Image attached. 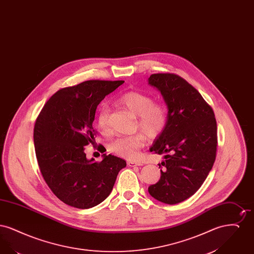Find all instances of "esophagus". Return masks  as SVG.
I'll list each match as a JSON object with an SVG mask.
<instances>
[{
	"instance_id": "obj_1",
	"label": "esophagus",
	"mask_w": 254,
	"mask_h": 254,
	"mask_svg": "<svg viewBox=\"0 0 254 254\" xmlns=\"http://www.w3.org/2000/svg\"><path fill=\"white\" fill-rule=\"evenodd\" d=\"M127 165H128L129 167H134V166H137V167H141V166H143V163H141V162H134V161H129V162L127 163Z\"/></svg>"
}]
</instances>
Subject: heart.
<instances>
[{
  "label": "heart",
  "instance_id": "1",
  "mask_svg": "<svg viewBox=\"0 0 254 254\" xmlns=\"http://www.w3.org/2000/svg\"><path fill=\"white\" fill-rule=\"evenodd\" d=\"M120 103L131 114L138 116L139 127L150 136H155L163 130L167 122L164 108L154 104L152 98L140 92H127L120 98ZM109 109H100L97 122L100 129L106 131L109 128ZM146 138L143 133L130 136H122L110 144V149L123 157L133 159L138 156L139 149L145 145Z\"/></svg>",
  "mask_w": 254,
  "mask_h": 254
}]
</instances>
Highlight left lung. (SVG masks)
Segmentation results:
<instances>
[{"instance_id": "obj_1", "label": "left lung", "mask_w": 254, "mask_h": 254, "mask_svg": "<svg viewBox=\"0 0 254 254\" xmlns=\"http://www.w3.org/2000/svg\"><path fill=\"white\" fill-rule=\"evenodd\" d=\"M148 85L161 92L167 122L149 150L164 154L161 178L148 188L158 201L175 205L192 196L212 169L217 149V125L212 109L180 76L152 74Z\"/></svg>"}]
</instances>
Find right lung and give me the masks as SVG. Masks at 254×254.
Masks as SVG:
<instances>
[{
  "instance_id": "add662e5",
  "label": "right lung",
  "mask_w": 254,
  "mask_h": 254,
  "mask_svg": "<svg viewBox=\"0 0 254 254\" xmlns=\"http://www.w3.org/2000/svg\"><path fill=\"white\" fill-rule=\"evenodd\" d=\"M125 81L90 80L62 88L49 99L37 118V161L49 189L64 204L90 208L109 196L127 163L103 154L101 162L86 158L85 146L95 141L98 105Z\"/></svg>"
}]
</instances>
